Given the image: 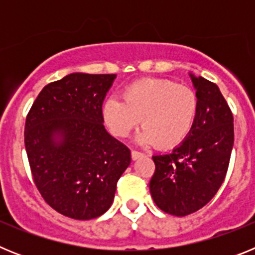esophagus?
<instances>
[{
  "mask_svg": "<svg viewBox=\"0 0 255 255\" xmlns=\"http://www.w3.org/2000/svg\"><path fill=\"white\" fill-rule=\"evenodd\" d=\"M144 155V153H141V152H138V150H131V158L134 159H138V158H140V157H143Z\"/></svg>",
  "mask_w": 255,
  "mask_h": 255,
  "instance_id": "esophagus-1",
  "label": "esophagus"
}]
</instances>
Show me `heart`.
Segmentation results:
<instances>
[{
	"instance_id": "obj_1",
	"label": "heart",
	"mask_w": 255,
	"mask_h": 255,
	"mask_svg": "<svg viewBox=\"0 0 255 255\" xmlns=\"http://www.w3.org/2000/svg\"><path fill=\"white\" fill-rule=\"evenodd\" d=\"M123 100L110 98L103 105V117L112 134L125 138L141 121L144 130L138 141L159 149L185 140L199 110L197 93L170 79H140L124 89Z\"/></svg>"
}]
</instances>
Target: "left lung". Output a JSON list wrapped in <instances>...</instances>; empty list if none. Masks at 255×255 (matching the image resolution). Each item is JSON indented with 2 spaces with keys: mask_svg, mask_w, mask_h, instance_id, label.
Returning a JSON list of instances; mask_svg holds the SVG:
<instances>
[{
  "mask_svg": "<svg viewBox=\"0 0 255 255\" xmlns=\"http://www.w3.org/2000/svg\"><path fill=\"white\" fill-rule=\"evenodd\" d=\"M191 82L199 100L197 120L188 138L167 154L153 155L149 182L154 203L168 215L184 217L203 208L224 182L234 145V116L215 83Z\"/></svg>",
  "mask_w": 255,
  "mask_h": 255,
  "instance_id": "1",
  "label": "left lung"
}]
</instances>
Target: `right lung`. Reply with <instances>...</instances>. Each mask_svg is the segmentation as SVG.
<instances>
[{
	"label": "right lung",
	"instance_id": "add662e5",
	"mask_svg": "<svg viewBox=\"0 0 255 255\" xmlns=\"http://www.w3.org/2000/svg\"><path fill=\"white\" fill-rule=\"evenodd\" d=\"M115 74L73 73L38 94L25 121L33 181L49 207L74 220L102 216L131 153L103 126Z\"/></svg>",
	"mask_w": 255,
	"mask_h": 255
}]
</instances>
